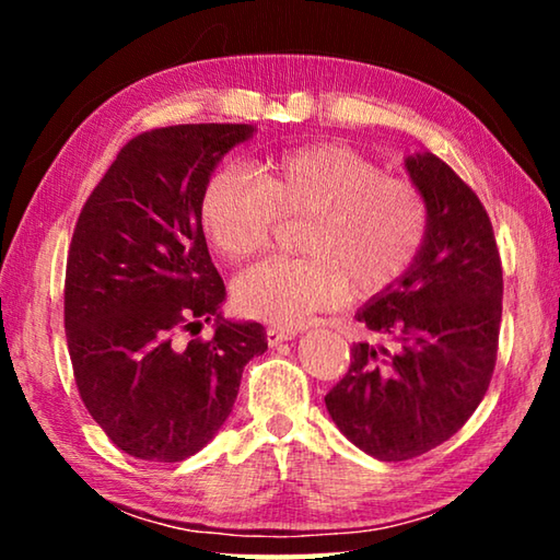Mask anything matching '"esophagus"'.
Wrapping results in <instances>:
<instances>
[{
	"label": "esophagus",
	"instance_id": "esophagus-1",
	"mask_svg": "<svg viewBox=\"0 0 560 560\" xmlns=\"http://www.w3.org/2000/svg\"><path fill=\"white\" fill-rule=\"evenodd\" d=\"M293 336H296V330H293V328H281V326L267 328L269 346H279V343H283V340H291Z\"/></svg>",
	"mask_w": 560,
	"mask_h": 560
}]
</instances>
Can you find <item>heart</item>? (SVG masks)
Listing matches in <instances>:
<instances>
[{
	"instance_id": "heart-1",
	"label": "heart",
	"mask_w": 560,
	"mask_h": 560,
	"mask_svg": "<svg viewBox=\"0 0 560 560\" xmlns=\"http://www.w3.org/2000/svg\"><path fill=\"white\" fill-rule=\"evenodd\" d=\"M202 230L226 261L264 252L281 222H301L293 261H264L234 287L242 314L301 326L343 296L390 291L430 232L424 195L346 145H303L261 158L254 177L222 170L200 202Z\"/></svg>"
}]
</instances>
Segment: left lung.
Returning a JSON list of instances; mask_svg holds the SVG:
<instances>
[{
  "label": "left lung",
  "mask_w": 560,
  "mask_h": 560,
  "mask_svg": "<svg viewBox=\"0 0 560 560\" xmlns=\"http://www.w3.org/2000/svg\"><path fill=\"white\" fill-rule=\"evenodd\" d=\"M428 200L430 232L412 269L358 311L395 350L353 343L343 381L326 395L338 430L371 457L402 462L447 442L477 410L497 363L501 259L471 187L432 153L405 158Z\"/></svg>",
  "instance_id": "left-lung-1"
}]
</instances>
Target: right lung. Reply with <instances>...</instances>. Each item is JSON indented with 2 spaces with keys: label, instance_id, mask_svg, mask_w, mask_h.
Instances as JSON below:
<instances>
[{
  "label": "right lung",
  "instance_id": "obj_1",
  "mask_svg": "<svg viewBox=\"0 0 560 560\" xmlns=\"http://www.w3.org/2000/svg\"><path fill=\"white\" fill-rule=\"evenodd\" d=\"M254 130L192 122L132 138L75 222L63 289L75 387L130 457L200 452L230 417L244 365L267 350L261 324L222 318L226 291L200 217L214 167ZM212 317V341L174 343Z\"/></svg>",
  "mask_w": 560,
  "mask_h": 560
}]
</instances>
